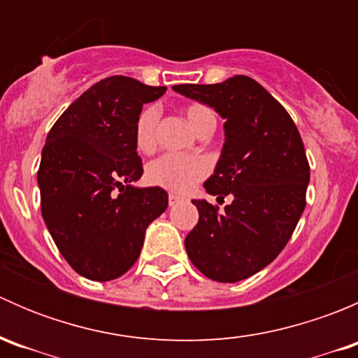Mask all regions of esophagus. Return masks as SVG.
I'll return each instance as SVG.
<instances>
[{"mask_svg":"<svg viewBox=\"0 0 358 358\" xmlns=\"http://www.w3.org/2000/svg\"><path fill=\"white\" fill-rule=\"evenodd\" d=\"M180 201L182 199H180L178 196H175V194H169V206H176Z\"/></svg>","mask_w":358,"mask_h":358,"instance_id":"esophagus-1","label":"esophagus"}]
</instances>
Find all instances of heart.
I'll return each instance as SVG.
<instances>
[{"label": "heart", "mask_w": 358, "mask_h": 358, "mask_svg": "<svg viewBox=\"0 0 358 358\" xmlns=\"http://www.w3.org/2000/svg\"><path fill=\"white\" fill-rule=\"evenodd\" d=\"M185 117L196 133L204 126L211 124L215 114L201 103H192L185 109ZM157 110L149 107L138 115L135 124V143L142 152H150L156 147ZM209 171V162L201 156H182V154H164L147 168V178L152 185L162 187L169 192L185 194L194 189Z\"/></svg>", "instance_id": "1"}]
</instances>
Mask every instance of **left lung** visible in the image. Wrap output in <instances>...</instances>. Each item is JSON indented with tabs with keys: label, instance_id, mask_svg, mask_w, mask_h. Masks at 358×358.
<instances>
[{
	"label": "left lung",
	"instance_id": "8db88e82",
	"mask_svg": "<svg viewBox=\"0 0 358 358\" xmlns=\"http://www.w3.org/2000/svg\"><path fill=\"white\" fill-rule=\"evenodd\" d=\"M176 93L225 119V143L204 189L225 211L194 199L199 222L185 237L190 262L208 279L239 282L273 262L305 209L310 166L287 110L248 76L216 85H176Z\"/></svg>",
	"mask_w": 358,
	"mask_h": 358
}]
</instances>
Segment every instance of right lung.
Instances as JSON below:
<instances>
[{"label":"right lung","mask_w":358,"mask_h":358,"mask_svg":"<svg viewBox=\"0 0 358 358\" xmlns=\"http://www.w3.org/2000/svg\"><path fill=\"white\" fill-rule=\"evenodd\" d=\"M164 92L126 76L106 78L74 100L46 136L38 171L43 220L86 279L106 282L128 272L147 227L168 208L164 189L133 185L143 173L136 119L143 103Z\"/></svg>","instance_id":"right-lung-1"}]
</instances>
